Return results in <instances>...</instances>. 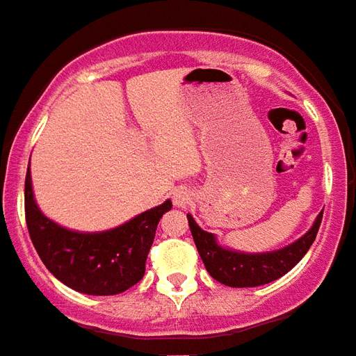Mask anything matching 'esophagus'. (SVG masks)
<instances>
[{
    "label": "esophagus",
    "instance_id": "1",
    "mask_svg": "<svg viewBox=\"0 0 356 356\" xmlns=\"http://www.w3.org/2000/svg\"><path fill=\"white\" fill-rule=\"evenodd\" d=\"M175 204L176 207H181V209H186L189 203H191V193H189L188 189H176L175 191Z\"/></svg>",
    "mask_w": 356,
    "mask_h": 356
}]
</instances>
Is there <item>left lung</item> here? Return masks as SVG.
<instances>
[{
    "label": "left lung",
    "mask_w": 356,
    "mask_h": 356,
    "mask_svg": "<svg viewBox=\"0 0 356 356\" xmlns=\"http://www.w3.org/2000/svg\"><path fill=\"white\" fill-rule=\"evenodd\" d=\"M321 220H323V212L315 218L309 232L294 243L282 246L279 250H271V252L252 254L238 252V250L222 246L214 233L201 229L193 216L188 214L189 229H191L197 250L207 271L212 279L233 288L261 286L286 275L311 248L316 232L321 227Z\"/></svg>",
    "instance_id": "8db88e82"
}]
</instances>
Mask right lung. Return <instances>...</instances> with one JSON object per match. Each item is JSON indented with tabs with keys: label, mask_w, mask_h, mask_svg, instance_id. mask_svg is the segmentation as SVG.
Segmentation results:
<instances>
[{
	"label": "right lung",
	"mask_w": 356,
	"mask_h": 356,
	"mask_svg": "<svg viewBox=\"0 0 356 356\" xmlns=\"http://www.w3.org/2000/svg\"><path fill=\"white\" fill-rule=\"evenodd\" d=\"M24 207L30 238L47 269L75 292L113 296L142 281L157 224L172 209V203L165 201L113 229L74 232L41 212L33 199L32 175L28 168Z\"/></svg>",
	"instance_id": "right-lung-1"
}]
</instances>
